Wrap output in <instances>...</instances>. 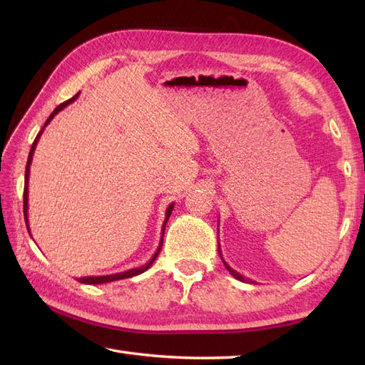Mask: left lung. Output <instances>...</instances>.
Segmentation results:
<instances>
[{"label":"left lung","mask_w":365,"mask_h":365,"mask_svg":"<svg viewBox=\"0 0 365 365\" xmlns=\"http://www.w3.org/2000/svg\"><path fill=\"white\" fill-rule=\"evenodd\" d=\"M218 251H220V255H221V247H220V242H218ZM221 260H222V263H224V267H226V268H227V271H229V273H230L232 276H234L235 279H238V281H242V282H252V281H250V279H246L245 276H242V274H240V273H238V271H235L234 268H230V267L227 265V262L222 259V255H221Z\"/></svg>","instance_id":"1"}]
</instances>
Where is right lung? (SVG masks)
Wrapping results in <instances>:
<instances>
[{"instance_id": "obj_1", "label": "right lung", "mask_w": 365, "mask_h": 365, "mask_svg": "<svg viewBox=\"0 0 365 365\" xmlns=\"http://www.w3.org/2000/svg\"><path fill=\"white\" fill-rule=\"evenodd\" d=\"M78 94H80V92H78ZM78 94L73 96L72 98H68L67 102H64V103H61L59 106H56V110H54V111L50 114V118L46 119V122L43 123L42 130L38 131V133H37V136H36V139H34L33 145H31V150H29V155H28V163H26V170H25V190H23V215H25V222H26V227H28V232H29V234H31V230H29V220H28V183H29V168H31V161H33V157H34L36 145H37V143H38V139H41V135L43 133L45 127L48 125V123L53 120L54 115H56L59 111H63L67 105H71L72 102H75V100L78 98ZM173 208H174V202H173V204H169V207L166 208V216H165V221H163V227H161V238H160V245H158L157 251H155V254L152 255V259H150L149 262L144 263V265H141V267H138V268H131V269H127V271H122V273H115V274H106V276H86V277H80V279H78V282H81V284H91V285H97V284H106V282L119 281V279L133 277V276H136V274H141V273H144L145 269H149V268L152 267V263L155 262V259H157V255H158V254H160V251H161V245H163V235H165V227H166V222H168V220H169L170 213H173Z\"/></svg>"}]
</instances>
